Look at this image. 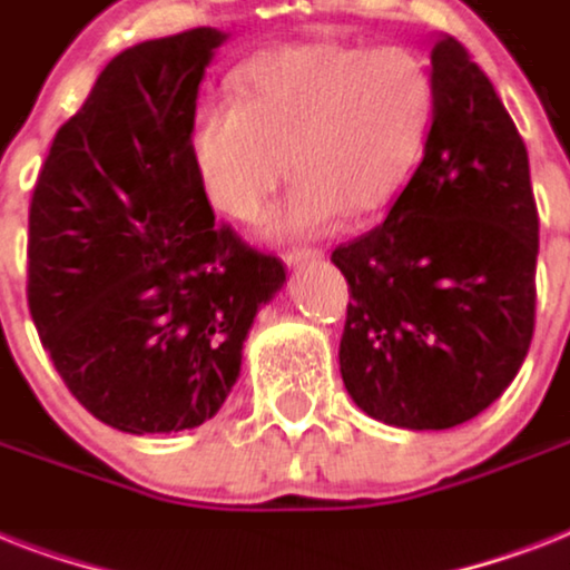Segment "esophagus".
Segmentation results:
<instances>
[{"instance_id": "obj_1", "label": "esophagus", "mask_w": 570, "mask_h": 570, "mask_svg": "<svg viewBox=\"0 0 570 570\" xmlns=\"http://www.w3.org/2000/svg\"><path fill=\"white\" fill-rule=\"evenodd\" d=\"M322 250L320 248H311V245H304V248H289L284 254L286 266H298V263H307V259H320Z\"/></svg>"}]
</instances>
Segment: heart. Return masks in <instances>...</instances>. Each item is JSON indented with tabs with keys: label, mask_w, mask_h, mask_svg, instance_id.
<instances>
[{
	"label": "heart",
	"mask_w": 570,
	"mask_h": 570,
	"mask_svg": "<svg viewBox=\"0 0 570 570\" xmlns=\"http://www.w3.org/2000/svg\"><path fill=\"white\" fill-rule=\"evenodd\" d=\"M236 100L206 102L189 138L209 200L254 222L293 168L302 177L272 230H325L381 213L420 165L434 118L432 70L407 47L295 43L236 76Z\"/></svg>",
	"instance_id": "b5f03b06"
}]
</instances>
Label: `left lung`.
<instances>
[{
    "label": "left lung",
    "mask_w": 570,
    "mask_h": 570,
    "mask_svg": "<svg viewBox=\"0 0 570 570\" xmlns=\"http://www.w3.org/2000/svg\"><path fill=\"white\" fill-rule=\"evenodd\" d=\"M434 118L387 218L331 263L348 284L340 373L370 416L452 429L521 370L535 328L539 209L530 156L459 40L432 49Z\"/></svg>",
    "instance_id": "1"
}]
</instances>
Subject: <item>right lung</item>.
<instances>
[{
    "label": "right lung",
    "instance_id": "obj_1",
    "mask_svg": "<svg viewBox=\"0 0 570 570\" xmlns=\"http://www.w3.org/2000/svg\"><path fill=\"white\" fill-rule=\"evenodd\" d=\"M224 31L145 40L58 129L29 206V311L67 390L111 429L215 416L242 343L284 286L215 213L191 165L197 85Z\"/></svg>",
    "mask_w": 570,
    "mask_h": 570
}]
</instances>
